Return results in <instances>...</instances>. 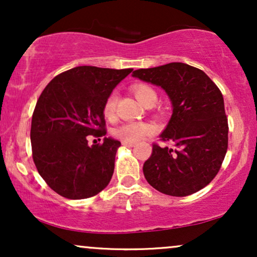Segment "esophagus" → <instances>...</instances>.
Segmentation results:
<instances>
[{"mask_svg":"<svg viewBox=\"0 0 257 257\" xmlns=\"http://www.w3.org/2000/svg\"><path fill=\"white\" fill-rule=\"evenodd\" d=\"M122 145H124V146H129V147H133V146L135 145V143H131V141H123Z\"/></svg>","mask_w":257,"mask_h":257,"instance_id":"obj_1","label":"esophagus"}]
</instances>
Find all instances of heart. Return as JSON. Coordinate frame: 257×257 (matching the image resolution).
I'll use <instances>...</instances> for the list:
<instances>
[{
  "instance_id": "b5f03b06",
  "label": "heart",
  "mask_w": 257,
  "mask_h": 257,
  "mask_svg": "<svg viewBox=\"0 0 257 257\" xmlns=\"http://www.w3.org/2000/svg\"><path fill=\"white\" fill-rule=\"evenodd\" d=\"M133 91L137 99L143 105H149L151 102H156L157 100V93L152 87L147 84H137L133 87ZM117 106V94L111 93L107 96L102 106V113L106 118L112 119L114 117V112H116ZM156 132V126L147 122H126L123 123L122 125L117 126L113 131L114 138L122 141H135L140 140V139L145 138L146 135L153 134Z\"/></svg>"
}]
</instances>
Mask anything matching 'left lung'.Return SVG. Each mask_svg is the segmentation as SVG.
I'll return each mask as SVG.
<instances>
[{
  "mask_svg": "<svg viewBox=\"0 0 257 257\" xmlns=\"http://www.w3.org/2000/svg\"><path fill=\"white\" fill-rule=\"evenodd\" d=\"M134 77L163 88L173 114L161 134L174 149L152 145L144 175L159 192L185 197L198 192L219 173L228 147L223 96L205 72L184 63L139 69Z\"/></svg>",
  "mask_w": 257,
  "mask_h": 257,
  "instance_id": "left-lung-1",
  "label": "left lung"
}]
</instances>
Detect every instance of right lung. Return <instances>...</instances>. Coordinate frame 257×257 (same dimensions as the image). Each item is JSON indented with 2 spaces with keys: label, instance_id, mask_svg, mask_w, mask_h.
I'll list each match as a JSON object with an SVG mask.
<instances>
[{
  "label": "right lung",
  "instance_id": "add662e5",
  "mask_svg": "<svg viewBox=\"0 0 257 257\" xmlns=\"http://www.w3.org/2000/svg\"><path fill=\"white\" fill-rule=\"evenodd\" d=\"M132 71L77 66L55 76L43 89L31 120L32 158L54 192L84 199L108 185L120 143L105 138L89 146L87 137H105L102 106Z\"/></svg>",
  "mask_w": 257,
  "mask_h": 257
}]
</instances>
